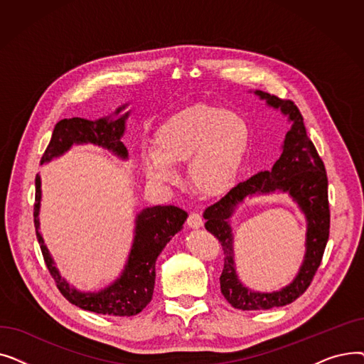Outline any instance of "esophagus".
<instances>
[{
  "mask_svg": "<svg viewBox=\"0 0 364 364\" xmlns=\"http://www.w3.org/2000/svg\"><path fill=\"white\" fill-rule=\"evenodd\" d=\"M203 224L202 217L198 213H190L187 217V225L192 228H199Z\"/></svg>",
  "mask_w": 364,
  "mask_h": 364,
  "instance_id": "34e87169",
  "label": "esophagus"
}]
</instances>
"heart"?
<instances>
[{
  "label": "heart",
  "instance_id": "b5f03b06",
  "mask_svg": "<svg viewBox=\"0 0 364 364\" xmlns=\"http://www.w3.org/2000/svg\"><path fill=\"white\" fill-rule=\"evenodd\" d=\"M250 143V124L239 113L193 105L156 128L153 147L140 150V162L155 184L174 183L176 165L187 162L190 183L205 195H218L236 180Z\"/></svg>",
  "mask_w": 364,
  "mask_h": 364
}]
</instances>
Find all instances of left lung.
<instances>
[{"mask_svg":"<svg viewBox=\"0 0 364 364\" xmlns=\"http://www.w3.org/2000/svg\"><path fill=\"white\" fill-rule=\"evenodd\" d=\"M255 94L286 114L291 122V129L286 132L282 146V155L272 171H261L236 184L203 213L205 228L218 239L224 251V269L220 276L221 294L232 307L239 310H270L299 298L307 291L321 262L331 227L326 169L307 136L299 109L294 102L282 100L269 92L257 90ZM273 191L288 193L304 213L308 220L306 257L297 277L288 287L274 293H255L242 285L237 277L230 218L245 197Z\"/></svg>","mask_w":364,"mask_h":364,"instance_id":"left-lung-1","label":"left lung"}]
</instances>
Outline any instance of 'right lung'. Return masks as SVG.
<instances>
[{"instance_id":"obj_1","label":"right lung","mask_w":364,"mask_h":364,"mask_svg":"<svg viewBox=\"0 0 364 364\" xmlns=\"http://www.w3.org/2000/svg\"><path fill=\"white\" fill-rule=\"evenodd\" d=\"M127 107L121 106L114 112L118 118H100L88 121L82 118L62 119L55 124L50 144L41 158V165L53 158L63 155L73 144H95L107 149L122 159L128 158V150L121 141L125 132V121L129 112L119 113ZM40 205H41V177H35V205L33 223L38 243L47 269L53 276L62 295L76 307L97 314L109 316H136L151 301L155 288V264L165 245L178 233L187 218V213L177 206H151L146 208L136 217V230L127 264L121 276L107 288L99 292H80L70 286L57 270L54 261L44 245L40 232Z\"/></svg>"}]
</instances>
